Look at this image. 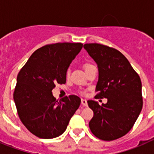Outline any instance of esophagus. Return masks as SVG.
Returning <instances> with one entry per match:
<instances>
[{
    "label": "esophagus",
    "instance_id": "esophagus-1",
    "mask_svg": "<svg viewBox=\"0 0 154 154\" xmlns=\"http://www.w3.org/2000/svg\"><path fill=\"white\" fill-rule=\"evenodd\" d=\"M81 102H82V106H87V100H86V99H82Z\"/></svg>",
    "mask_w": 154,
    "mask_h": 154
}]
</instances>
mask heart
<instances>
[{
  "instance_id": "1",
  "label": "heart",
  "mask_w": 154,
  "mask_h": 154,
  "mask_svg": "<svg viewBox=\"0 0 154 154\" xmlns=\"http://www.w3.org/2000/svg\"><path fill=\"white\" fill-rule=\"evenodd\" d=\"M92 65H91V64L89 63H85V65H84V69H85V70H87L88 69H89L90 67H92ZM65 75H66V77L67 78H69V75H70V69H67L66 70V72H65Z\"/></svg>"
}]
</instances>
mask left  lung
I'll return each instance as SVG.
<instances>
[{
  "label": "left lung",
  "instance_id": "8db88e82",
  "mask_svg": "<svg viewBox=\"0 0 154 154\" xmlns=\"http://www.w3.org/2000/svg\"><path fill=\"white\" fill-rule=\"evenodd\" d=\"M84 48L97 64L96 96L107 99L102 106L88 100L94 112L89 128L97 138L114 140L131 130L142 110L140 78L118 50L96 43L85 44Z\"/></svg>",
  "mask_w": 154,
  "mask_h": 154
}]
</instances>
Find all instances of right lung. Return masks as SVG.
<instances>
[{"mask_svg":"<svg viewBox=\"0 0 154 154\" xmlns=\"http://www.w3.org/2000/svg\"><path fill=\"white\" fill-rule=\"evenodd\" d=\"M82 43H56L40 48L20 70L14 92L19 118L36 137L52 139L65 131L81 103L72 95L56 100L52 95L57 84H65V72L81 51Z\"/></svg>","mask_w":154,"mask_h":154,"instance_id":"obj_1","label":"right lung"}]
</instances>
